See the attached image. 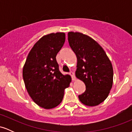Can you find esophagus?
I'll return each instance as SVG.
<instances>
[{"instance_id": "34e87169", "label": "esophagus", "mask_w": 132, "mask_h": 132, "mask_svg": "<svg viewBox=\"0 0 132 132\" xmlns=\"http://www.w3.org/2000/svg\"><path fill=\"white\" fill-rule=\"evenodd\" d=\"M69 75L71 76V78H72V79L73 80V81H75L76 80V77H75V72H72V71H71L70 72H69Z\"/></svg>"}]
</instances>
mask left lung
<instances>
[{"label": "left lung", "instance_id": "8db88e82", "mask_svg": "<svg viewBox=\"0 0 132 132\" xmlns=\"http://www.w3.org/2000/svg\"><path fill=\"white\" fill-rule=\"evenodd\" d=\"M69 46L77 57L76 76L84 82L86 90L79 95L84 105L95 106L108 97L113 84V68L103 48L86 35L68 33Z\"/></svg>", "mask_w": 132, "mask_h": 132}]
</instances>
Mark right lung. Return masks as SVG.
<instances>
[{
  "instance_id": "add662e5",
  "label": "right lung",
  "mask_w": 132,
  "mask_h": 132,
  "mask_svg": "<svg viewBox=\"0 0 132 132\" xmlns=\"http://www.w3.org/2000/svg\"><path fill=\"white\" fill-rule=\"evenodd\" d=\"M64 42V33L43 36L31 48L23 68L28 94L38 105L46 109L62 102L64 89L71 81L70 76L63 75L59 70L56 59Z\"/></svg>"
}]
</instances>
